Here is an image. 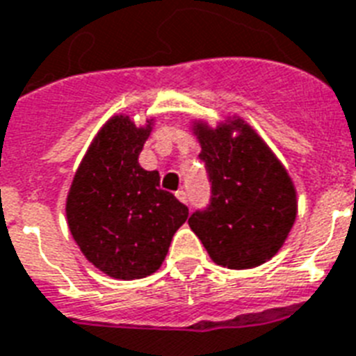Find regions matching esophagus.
Segmentation results:
<instances>
[{"mask_svg":"<svg viewBox=\"0 0 356 356\" xmlns=\"http://www.w3.org/2000/svg\"><path fill=\"white\" fill-rule=\"evenodd\" d=\"M175 197H177L181 203H188V195L184 190H179V192H175Z\"/></svg>","mask_w":356,"mask_h":356,"instance_id":"34e87169","label":"esophagus"}]
</instances>
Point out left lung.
I'll list each match as a JSON object with an SVG mask.
<instances>
[{
	"label": "left lung",
	"instance_id": "1",
	"mask_svg": "<svg viewBox=\"0 0 356 356\" xmlns=\"http://www.w3.org/2000/svg\"><path fill=\"white\" fill-rule=\"evenodd\" d=\"M192 131L201 144L212 199L188 225L221 267L243 270L268 261L296 221L293 179L243 118H228L218 128L193 120Z\"/></svg>",
	"mask_w": 356,
	"mask_h": 356
}]
</instances>
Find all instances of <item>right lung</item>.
I'll use <instances>...</instances> for the list:
<instances>
[{"instance_id":"obj_1","label":"right lung","mask_w":356,"mask_h":356,"mask_svg":"<svg viewBox=\"0 0 356 356\" xmlns=\"http://www.w3.org/2000/svg\"><path fill=\"white\" fill-rule=\"evenodd\" d=\"M155 118L137 126L113 115L89 144L65 201L71 236L98 270L146 278L163 265L188 208L159 188V172L138 164Z\"/></svg>"}]
</instances>
